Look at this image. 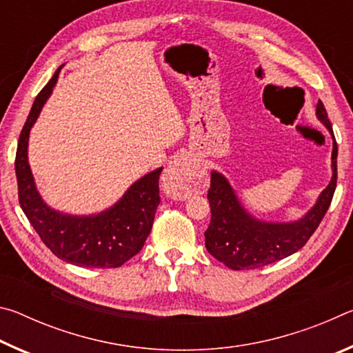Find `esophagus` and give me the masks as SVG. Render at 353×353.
<instances>
[{"label": "esophagus", "instance_id": "34e87169", "mask_svg": "<svg viewBox=\"0 0 353 353\" xmlns=\"http://www.w3.org/2000/svg\"><path fill=\"white\" fill-rule=\"evenodd\" d=\"M190 157H179L166 168L162 177V188L172 199H187L196 188V171Z\"/></svg>", "mask_w": 353, "mask_h": 353}]
</instances>
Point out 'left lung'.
Returning <instances> with one entry per match:
<instances>
[{"mask_svg":"<svg viewBox=\"0 0 353 353\" xmlns=\"http://www.w3.org/2000/svg\"><path fill=\"white\" fill-rule=\"evenodd\" d=\"M316 115L333 139L332 181L319 194L314 207L307 214L291 223H266L249 214L238 201L234 188L218 171H212L208 202L212 219L205 230V248L214 259L230 270H255L286 259L305 246L327 213L336 188L338 146L325 107L319 101Z\"/></svg>","mask_w":353,"mask_h":353,"instance_id":"1","label":"left lung"}]
</instances>
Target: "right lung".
Listing matches in <instances>:
<instances>
[{
    "instance_id": "add662e5",
    "label": "right lung",
    "mask_w": 353,
    "mask_h": 353,
    "mask_svg": "<svg viewBox=\"0 0 353 353\" xmlns=\"http://www.w3.org/2000/svg\"><path fill=\"white\" fill-rule=\"evenodd\" d=\"M61 68L35 98L17 146L15 174L21 210L46 248L61 260L82 268H118L145 246L160 204L159 177L163 168L139 179L115 205L98 214L74 216L48 207L35 188L29 168L28 140Z\"/></svg>"
}]
</instances>
